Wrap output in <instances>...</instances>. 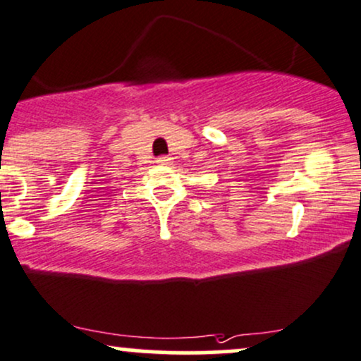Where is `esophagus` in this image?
<instances>
[{"instance_id":"34e87169","label":"esophagus","mask_w":361,"mask_h":361,"mask_svg":"<svg viewBox=\"0 0 361 361\" xmlns=\"http://www.w3.org/2000/svg\"><path fill=\"white\" fill-rule=\"evenodd\" d=\"M157 164H159V166H171L172 159L167 157V155H162V157L157 159Z\"/></svg>"}]
</instances>
